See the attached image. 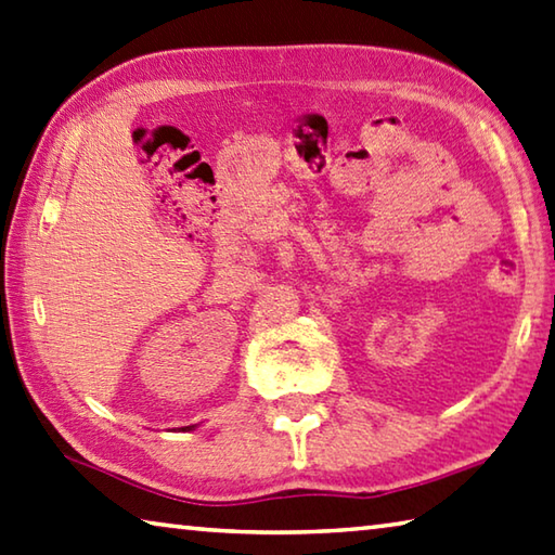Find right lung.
<instances>
[{
  "label": "right lung",
  "instance_id": "add662e5",
  "mask_svg": "<svg viewBox=\"0 0 555 555\" xmlns=\"http://www.w3.org/2000/svg\"><path fill=\"white\" fill-rule=\"evenodd\" d=\"M186 429H191V427H186Z\"/></svg>",
  "mask_w": 555,
  "mask_h": 555
}]
</instances>
